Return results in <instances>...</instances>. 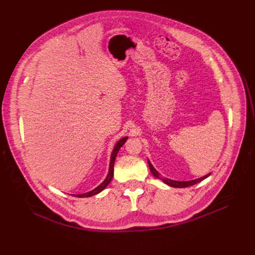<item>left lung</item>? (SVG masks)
<instances>
[{
    "instance_id": "left-lung-1",
    "label": "left lung",
    "mask_w": 255,
    "mask_h": 255,
    "mask_svg": "<svg viewBox=\"0 0 255 255\" xmlns=\"http://www.w3.org/2000/svg\"><path fill=\"white\" fill-rule=\"evenodd\" d=\"M148 165H149V168H150V171L151 173L156 177V179L163 181L165 184H167L168 186H171V187H174V188H184V187H189L191 186V185H195L199 182H201L203 180H205L206 177H208L211 175V173H208L202 177H199V179H196V180H191V181H174V180H170V179H167V177H164L161 176L158 171L156 170L155 168L153 167V165L150 163V160L148 159Z\"/></svg>"
}]
</instances>
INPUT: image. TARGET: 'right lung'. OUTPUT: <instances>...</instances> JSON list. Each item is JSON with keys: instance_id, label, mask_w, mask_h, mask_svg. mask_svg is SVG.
Listing matches in <instances>:
<instances>
[{"instance_id": "add662e5", "label": "right lung", "mask_w": 255, "mask_h": 255, "mask_svg": "<svg viewBox=\"0 0 255 255\" xmlns=\"http://www.w3.org/2000/svg\"><path fill=\"white\" fill-rule=\"evenodd\" d=\"M128 139V136L121 138V139H119L117 142H116L115 146H114V150L112 152V155H111V161H110V169H109V173H107L105 180L99 185L98 187H96L95 189H92L91 191H88V192H85V194H80V195H74V197H78V198H88V197H91V196H95V195H98L101 192L102 190H104L106 188L107 185H109L113 179L114 176V164H115V160H116V156H117V154L120 150L121 146L126 143Z\"/></svg>"}]
</instances>
